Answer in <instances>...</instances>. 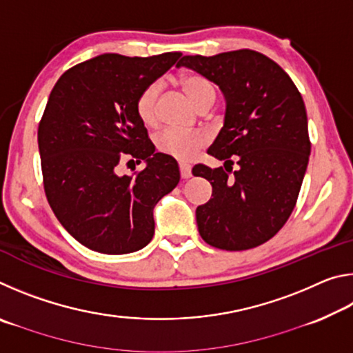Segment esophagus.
Masks as SVG:
<instances>
[{
  "instance_id": "1",
  "label": "esophagus",
  "mask_w": 353,
  "mask_h": 353,
  "mask_svg": "<svg viewBox=\"0 0 353 353\" xmlns=\"http://www.w3.org/2000/svg\"><path fill=\"white\" fill-rule=\"evenodd\" d=\"M179 168H181V176H182V179L191 177V166H190V165L181 163V165H179Z\"/></svg>"
}]
</instances>
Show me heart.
Here are the masks:
<instances>
[{
	"instance_id": "1",
	"label": "heart",
	"mask_w": 353,
	"mask_h": 353,
	"mask_svg": "<svg viewBox=\"0 0 353 353\" xmlns=\"http://www.w3.org/2000/svg\"><path fill=\"white\" fill-rule=\"evenodd\" d=\"M182 87L191 103L196 107L201 105L205 101H214L216 90L213 83L205 79L204 76L190 74L182 81ZM160 93V85L157 82L151 83L137 99V113L146 126L155 124V103ZM207 137L202 132L194 130H183L176 128H168L155 137V146L160 152L171 155L177 160H190L198 154L199 149L205 145Z\"/></svg>"
}]
</instances>
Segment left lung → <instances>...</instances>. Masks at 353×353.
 <instances>
[{"instance_id":"obj_1","label":"left lung","mask_w":353,"mask_h":353,"mask_svg":"<svg viewBox=\"0 0 353 353\" xmlns=\"http://www.w3.org/2000/svg\"><path fill=\"white\" fill-rule=\"evenodd\" d=\"M185 67L216 83L225 99L224 124L207 152L224 168L194 165L212 183L210 201L196 208L202 240L246 250L282 229L296 205L310 157L307 110L291 77L261 52L238 50L183 56ZM241 166L230 176L225 163Z\"/></svg>"}]
</instances>
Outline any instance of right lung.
<instances>
[{"label":"right lung","instance_id":"add662e5","mask_svg":"<svg viewBox=\"0 0 353 353\" xmlns=\"http://www.w3.org/2000/svg\"><path fill=\"white\" fill-rule=\"evenodd\" d=\"M182 52L152 57L101 54L59 77L39 126L45 193L83 246L101 254L140 250L154 236V207L181 181L176 159L155 152L137 99ZM123 159L147 163L129 176Z\"/></svg>","mask_w":353,"mask_h":353}]
</instances>
